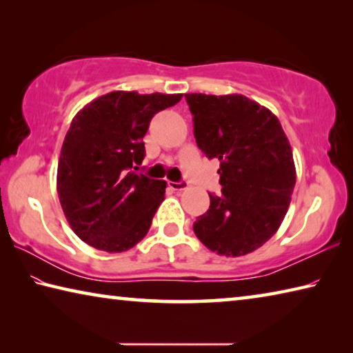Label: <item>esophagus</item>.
I'll use <instances>...</instances> for the list:
<instances>
[{
    "mask_svg": "<svg viewBox=\"0 0 353 353\" xmlns=\"http://www.w3.org/2000/svg\"><path fill=\"white\" fill-rule=\"evenodd\" d=\"M168 187L171 188V190H174V191H182V190H185L188 187V183L185 182V181H181V182H168Z\"/></svg>",
    "mask_w": 353,
    "mask_h": 353,
    "instance_id": "obj_1",
    "label": "esophagus"
}]
</instances>
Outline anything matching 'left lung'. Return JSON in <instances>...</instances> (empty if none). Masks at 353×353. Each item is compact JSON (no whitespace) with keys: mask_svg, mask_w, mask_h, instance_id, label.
Instances as JSON below:
<instances>
[{"mask_svg":"<svg viewBox=\"0 0 353 353\" xmlns=\"http://www.w3.org/2000/svg\"><path fill=\"white\" fill-rule=\"evenodd\" d=\"M193 132L205 157L219 162L221 196L193 230L213 252L241 256L276 234L296 183L290 141L274 113L243 94L188 93Z\"/></svg>","mask_w":353,"mask_h":353,"instance_id":"8db88e82","label":"left lung"}]
</instances>
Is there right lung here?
Masks as SVG:
<instances>
[{"label":"right lung","instance_id":"add662e5","mask_svg":"<svg viewBox=\"0 0 353 353\" xmlns=\"http://www.w3.org/2000/svg\"><path fill=\"white\" fill-rule=\"evenodd\" d=\"M182 94L110 92L76 113L57 165V193L74 234L104 252L141 241L165 199V181L137 170L152 117Z\"/></svg>","mask_w":353,"mask_h":353}]
</instances>
